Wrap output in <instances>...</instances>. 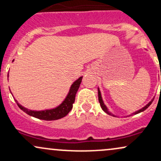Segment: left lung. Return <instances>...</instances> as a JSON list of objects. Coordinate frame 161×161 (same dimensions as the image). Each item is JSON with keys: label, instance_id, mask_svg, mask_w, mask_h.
<instances>
[{"label": "left lung", "instance_id": "8db88e82", "mask_svg": "<svg viewBox=\"0 0 161 161\" xmlns=\"http://www.w3.org/2000/svg\"><path fill=\"white\" fill-rule=\"evenodd\" d=\"M160 75H161V73H160ZM154 98H153L152 100H151V101H150V102L148 103V104L146 105L145 107H144L143 108H142L141 110H138V111L135 112L134 114H138V113H141V112H142V111H144V110H146V109H147V108H148L149 106H150V105L151 104V103H152L153 101H154ZM98 101H99L100 105H101V108H102V110H104V111L105 113H107V114H110V115H112V116H114V115H113V114H111L110 112L108 111V108H106V106H105V104H104V102H103V100H102V97H101V92H100L99 88H98Z\"/></svg>", "mask_w": 161, "mask_h": 161}]
</instances>
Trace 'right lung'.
I'll return each mask as SVG.
<instances>
[{"label": "right lung", "instance_id": "1", "mask_svg": "<svg viewBox=\"0 0 161 161\" xmlns=\"http://www.w3.org/2000/svg\"><path fill=\"white\" fill-rule=\"evenodd\" d=\"M82 77H80L75 82H73V84L70 87L69 94L66 96L65 100L63 101L61 104L59 105L57 108L54 109L42 110V111H35V110H28L25 108H23L22 105H20L17 102L16 100H15V101L17 104L18 107L25 114H27L28 115L32 116L33 117L38 118V119H44V120H56V119L64 117L72 110L73 104L75 102V94L78 91L79 86H80L81 82H82Z\"/></svg>", "mask_w": 161, "mask_h": 161}]
</instances>
